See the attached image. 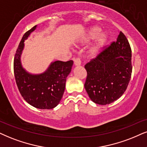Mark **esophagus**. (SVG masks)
<instances>
[{
	"label": "esophagus",
	"instance_id": "esophagus-1",
	"mask_svg": "<svg viewBox=\"0 0 147 147\" xmlns=\"http://www.w3.org/2000/svg\"><path fill=\"white\" fill-rule=\"evenodd\" d=\"M74 64H75V66H80L81 64V60H80L79 58H75V60H74Z\"/></svg>",
	"mask_w": 147,
	"mask_h": 147
}]
</instances>
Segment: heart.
Here are the masks:
<instances>
[{"mask_svg": "<svg viewBox=\"0 0 147 147\" xmlns=\"http://www.w3.org/2000/svg\"><path fill=\"white\" fill-rule=\"evenodd\" d=\"M100 32L101 28L99 27L93 26L90 28L79 42L81 45H86L96 38L95 41L88 50V55L91 57L98 56L102 51L107 42L108 35L107 33H100Z\"/></svg>", "mask_w": 147, "mask_h": 147, "instance_id": "heart-1", "label": "heart"}]
</instances>
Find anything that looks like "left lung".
<instances>
[{"label":"left lung","mask_w":147,"mask_h":147,"mask_svg":"<svg viewBox=\"0 0 147 147\" xmlns=\"http://www.w3.org/2000/svg\"><path fill=\"white\" fill-rule=\"evenodd\" d=\"M87 76L85 90L94 103L113 102L127 89L132 71L131 50L122 32L117 40L85 66Z\"/></svg>","instance_id":"8db88e82"}]
</instances>
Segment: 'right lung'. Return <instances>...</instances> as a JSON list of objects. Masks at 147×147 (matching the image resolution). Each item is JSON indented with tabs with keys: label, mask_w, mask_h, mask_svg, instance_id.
<instances>
[{
	"label": "right lung",
	"mask_w": 147,
	"mask_h": 147,
	"mask_svg": "<svg viewBox=\"0 0 147 147\" xmlns=\"http://www.w3.org/2000/svg\"><path fill=\"white\" fill-rule=\"evenodd\" d=\"M34 26L22 37L14 57L13 69L16 84L24 99L39 109H51L60 103L65 90L66 77L71 71L73 61L52 62L40 74H31L23 68L21 56L24 40L36 28Z\"/></svg>",
	"instance_id": "1"
}]
</instances>
